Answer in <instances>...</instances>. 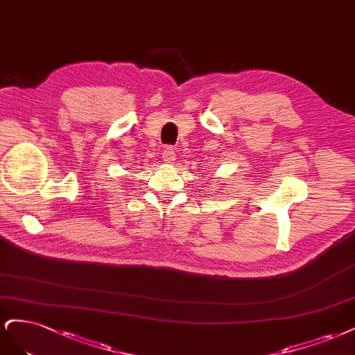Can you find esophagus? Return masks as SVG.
<instances>
[{
	"label": "esophagus",
	"instance_id": "obj_1",
	"mask_svg": "<svg viewBox=\"0 0 355 355\" xmlns=\"http://www.w3.org/2000/svg\"><path fill=\"white\" fill-rule=\"evenodd\" d=\"M175 148L174 147H165L164 148V153H162V157H164V161L166 162V164H173L174 161H175Z\"/></svg>",
	"mask_w": 355,
	"mask_h": 355
}]
</instances>
